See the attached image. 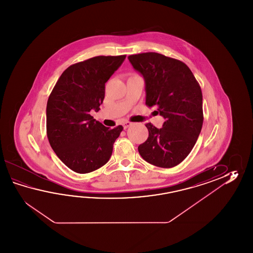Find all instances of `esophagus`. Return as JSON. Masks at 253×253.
<instances>
[{
  "instance_id": "34e87169",
  "label": "esophagus",
  "mask_w": 253,
  "mask_h": 253,
  "mask_svg": "<svg viewBox=\"0 0 253 253\" xmlns=\"http://www.w3.org/2000/svg\"><path fill=\"white\" fill-rule=\"evenodd\" d=\"M130 126H132V123L129 122V121H126V122H124V124H123V126H124L125 129L127 128Z\"/></svg>"
}]
</instances>
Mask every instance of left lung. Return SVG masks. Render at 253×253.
<instances>
[{"label":"left lung","mask_w":253,"mask_h":253,"mask_svg":"<svg viewBox=\"0 0 253 253\" xmlns=\"http://www.w3.org/2000/svg\"><path fill=\"white\" fill-rule=\"evenodd\" d=\"M128 59L145 79V105L156 106L166 119L162 128L145 125L149 135L138 146L140 156L156 167H175L194 148L204 123L199 83L181 60L156 52L130 55Z\"/></svg>","instance_id":"left-lung-1"}]
</instances>
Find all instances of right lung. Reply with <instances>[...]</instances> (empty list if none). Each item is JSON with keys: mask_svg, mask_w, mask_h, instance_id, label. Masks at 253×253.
I'll list each match as a JSON object with an SVG mask.
<instances>
[{"mask_svg": "<svg viewBox=\"0 0 253 253\" xmlns=\"http://www.w3.org/2000/svg\"><path fill=\"white\" fill-rule=\"evenodd\" d=\"M126 59L97 56L71 65L59 77L47 102V136L59 159L79 173L108 163L123 130L110 129L93 119L105 97V84Z\"/></svg>", "mask_w": 253, "mask_h": 253, "instance_id": "right-lung-1", "label": "right lung"}]
</instances>
